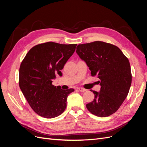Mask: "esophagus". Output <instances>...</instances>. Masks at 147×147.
<instances>
[{"mask_svg":"<svg viewBox=\"0 0 147 147\" xmlns=\"http://www.w3.org/2000/svg\"><path fill=\"white\" fill-rule=\"evenodd\" d=\"M78 90L80 91V92H84V91H86V90L84 88H78Z\"/></svg>","mask_w":147,"mask_h":147,"instance_id":"1","label":"esophagus"}]
</instances>
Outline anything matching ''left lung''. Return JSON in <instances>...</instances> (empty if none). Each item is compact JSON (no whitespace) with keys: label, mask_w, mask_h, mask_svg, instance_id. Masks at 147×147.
<instances>
[{"label":"left lung","mask_w":147,"mask_h":147,"mask_svg":"<svg viewBox=\"0 0 147 147\" xmlns=\"http://www.w3.org/2000/svg\"><path fill=\"white\" fill-rule=\"evenodd\" d=\"M76 53L89 67L92 76L96 75L100 79V91H92L94 99L86 104L87 109L99 117L116 112L131 87L132 75L128 59L117 46L100 41L78 45Z\"/></svg>","instance_id":"left-lung-1"}]
</instances>
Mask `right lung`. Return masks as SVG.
Listing matches in <instances>:
<instances>
[{"instance_id":"add662e5","label":"right lung","mask_w":147,"mask_h":147,"mask_svg":"<svg viewBox=\"0 0 147 147\" xmlns=\"http://www.w3.org/2000/svg\"><path fill=\"white\" fill-rule=\"evenodd\" d=\"M77 44L52 42L35 45L28 51L20 68L19 85L31 108L40 116L53 118L63 113L72 88L62 90L52 84L56 74L75 50Z\"/></svg>"}]
</instances>
